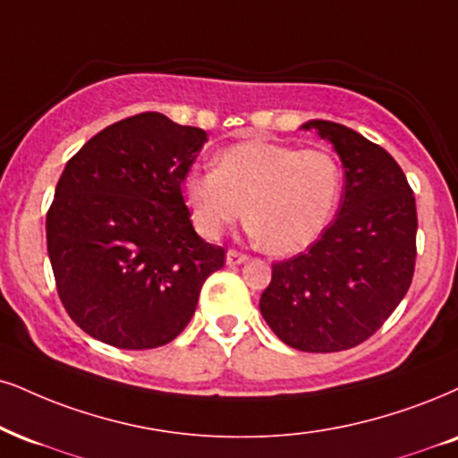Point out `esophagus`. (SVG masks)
Returning <instances> with one entry per match:
<instances>
[{
	"label": "esophagus",
	"instance_id": "obj_1",
	"mask_svg": "<svg viewBox=\"0 0 458 458\" xmlns=\"http://www.w3.org/2000/svg\"><path fill=\"white\" fill-rule=\"evenodd\" d=\"M246 255L244 252H238V250H229L227 252V265H240V263H244L246 261Z\"/></svg>",
	"mask_w": 458,
	"mask_h": 458
}]
</instances>
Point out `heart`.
Segmentation results:
<instances>
[{
  "mask_svg": "<svg viewBox=\"0 0 458 458\" xmlns=\"http://www.w3.org/2000/svg\"><path fill=\"white\" fill-rule=\"evenodd\" d=\"M342 182V165L329 150L250 140L220 152L214 172H191L182 193L206 238H218L248 214L269 252L291 255L331 223Z\"/></svg>",
  "mask_w": 458,
  "mask_h": 458,
  "instance_id": "heart-1",
  "label": "heart"
}]
</instances>
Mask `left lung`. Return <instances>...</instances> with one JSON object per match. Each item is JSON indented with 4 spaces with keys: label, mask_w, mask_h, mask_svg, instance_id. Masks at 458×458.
<instances>
[{
    "label": "left lung",
    "mask_w": 458,
    "mask_h": 458,
    "mask_svg": "<svg viewBox=\"0 0 458 458\" xmlns=\"http://www.w3.org/2000/svg\"><path fill=\"white\" fill-rule=\"evenodd\" d=\"M344 165L340 210L297 257L272 265L261 314L282 342L303 352L363 344L408 293L416 265V199L388 152L352 129L310 121Z\"/></svg>",
    "instance_id": "8db88e82"
}]
</instances>
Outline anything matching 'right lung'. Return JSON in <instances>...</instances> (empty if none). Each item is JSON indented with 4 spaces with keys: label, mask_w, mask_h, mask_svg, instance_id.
Instances as JSON below:
<instances>
[{
    "label": "right lung",
    "mask_w": 458,
    "mask_h": 458,
    "mask_svg": "<svg viewBox=\"0 0 458 458\" xmlns=\"http://www.w3.org/2000/svg\"><path fill=\"white\" fill-rule=\"evenodd\" d=\"M203 129L142 112L93 135L67 161L47 214L61 303L95 340L125 350L172 342L193 318L225 248L195 233L182 182Z\"/></svg>",
    "instance_id": "obj_1"
}]
</instances>
